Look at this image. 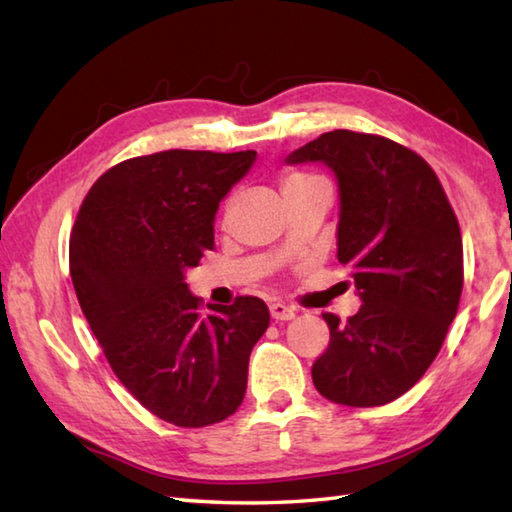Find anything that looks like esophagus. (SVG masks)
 <instances>
[{
	"label": "esophagus",
	"mask_w": 512,
	"mask_h": 512,
	"mask_svg": "<svg viewBox=\"0 0 512 512\" xmlns=\"http://www.w3.org/2000/svg\"><path fill=\"white\" fill-rule=\"evenodd\" d=\"M295 308L286 306V303H270V317L275 321H290L295 319Z\"/></svg>",
	"instance_id": "obj_1"
}]
</instances>
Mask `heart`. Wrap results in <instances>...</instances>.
Segmentation results:
<instances>
[{"label": "heart", "instance_id": "heart-1", "mask_svg": "<svg viewBox=\"0 0 512 512\" xmlns=\"http://www.w3.org/2000/svg\"><path fill=\"white\" fill-rule=\"evenodd\" d=\"M314 180H319V178L308 176V173H301V171H290L288 176H286V180H284V189L303 187V184H310V182H314Z\"/></svg>", "mask_w": 512, "mask_h": 512}]
</instances>
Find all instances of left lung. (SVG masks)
<instances>
[{"instance_id": "1", "label": "left lung", "mask_w": 512, "mask_h": 512, "mask_svg": "<svg viewBox=\"0 0 512 512\" xmlns=\"http://www.w3.org/2000/svg\"><path fill=\"white\" fill-rule=\"evenodd\" d=\"M286 162H323L339 182L336 257L363 301L347 323L323 314L330 345L314 387L347 407L387 405L427 372L458 312V217L427 162L383 136L334 129Z\"/></svg>"}]
</instances>
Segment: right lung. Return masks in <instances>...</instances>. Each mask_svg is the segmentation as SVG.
<instances>
[{
  "label": "right lung",
  "instance_id": "1",
  "mask_svg": "<svg viewBox=\"0 0 512 512\" xmlns=\"http://www.w3.org/2000/svg\"><path fill=\"white\" fill-rule=\"evenodd\" d=\"M257 151L169 149L125 160L85 195L70 275L107 363L140 405L176 427H209L242 405L248 358L270 323L237 297L202 314L187 270L213 250L215 213Z\"/></svg>",
  "mask_w": 512,
  "mask_h": 512
}]
</instances>
